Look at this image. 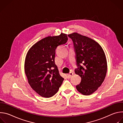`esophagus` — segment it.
Listing matches in <instances>:
<instances>
[{
  "mask_svg": "<svg viewBox=\"0 0 123 123\" xmlns=\"http://www.w3.org/2000/svg\"><path fill=\"white\" fill-rule=\"evenodd\" d=\"M73 74H74V73H73V72H70L69 73V74H67V77L68 78H71L72 76V75H73Z\"/></svg>",
  "mask_w": 123,
  "mask_h": 123,
  "instance_id": "1",
  "label": "esophagus"
}]
</instances>
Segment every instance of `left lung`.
I'll list each match as a JSON object with an SVG mask.
<instances>
[{
    "label": "left lung",
    "instance_id": "1",
    "mask_svg": "<svg viewBox=\"0 0 123 123\" xmlns=\"http://www.w3.org/2000/svg\"><path fill=\"white\" fill-rule=\"evenodd\" d=\"M68 36L73 42L76 54L77 68L75 73L81 77L76 89L83 95H91L101 85L106 75L105 52L101 46L90 38L76 32Z\"/></svg>",
    "mask_w": 123,
    "mask_h": 123
}]
</instances>
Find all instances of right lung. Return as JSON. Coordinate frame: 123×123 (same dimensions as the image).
I'll list each match as a JSON object with an SVG mask.
<instances>
[{"label":"right lung","instance_id":"obj_1","mask_svg":"<svg viewBox=\"0 0 123 123\" xmlns=\"http://www.w3.org/2000/svg\"><path fill=\"white\" fill-rule=\"evenodd\" d=\"M66 34L48 37L29 50L25 61V72L29 84L39 95L49 98L58 92L64 80L55 64V49L68 41Z\"/></svg>","mask_w":123,"mask_h":123}]
</instances>
